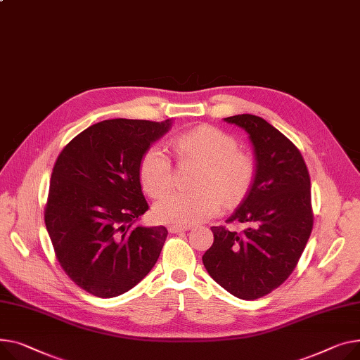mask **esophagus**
<instances>
[{
	"label": "esophagus",
	"mask_w": 360,
	"mask_h": 360,
	"mask_svg": "<svg viewBox=\"0 0 360 360\" xmlns=\"http://www.w3.org/2000/svg\"><path fill=\"white\" fill-rule=\"evenodd\" d=\"M186 230H189V226H178V224L169 226L171 233H181V231H186Z\"/></svg>",
	"instance_id": "esophagus-1"
}]
</instances>
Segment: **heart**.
I'll list each match as a JSON object with an SVG mask.
<instances>
[{"label": "heart", "instance_id": "obj_1", "mask_svg": "<svg viewBox=\"0 0 360 360\" xmlns=\"http://www.w3.org/2000/svg\"><path fill=\"white\" fill-rule=\"evenodd\" d=\"M171 146L179 160L201 162L194 178V191L171 193L155 205V217L162 223L189 226L217 214L221 198L226 204L240 201L256 176V163L237 150V140L212 126H198L176 134ZM139 179L153 198L172 185V165L165 150L150 146L139 162Z\"/></svg>", "mask_w": 360, "mask_h": 360}]
</instances>
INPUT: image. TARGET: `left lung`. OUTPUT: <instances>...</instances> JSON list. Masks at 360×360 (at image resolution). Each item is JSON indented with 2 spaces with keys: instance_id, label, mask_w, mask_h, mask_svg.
Masks as SVG:
<instances>
[{
  "instance_id": "8db88e82",
  "label": "left lung",
  "mask_w": 360,
  "mask_h": 360,
  "mask_svg": "<svg viewBox=\"0 0 360 360\" xmlns=\"http://www.w3.org/2000/svg\"><path fill=\"white\" fill-rule=\"evenodd\" d=\"M224 122L249 134L256 176L227 220L248 229L237 233L223 226L211 227L214 242L202 263L226 291L252 301L278 288L297 266L314 223L311 182L301 152L266 120L238 114Z\"/></svg>"
}]
</instances>
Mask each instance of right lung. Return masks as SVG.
I'll return each mask as SVG.
<instances>
[{
  "mask_svg": "<svg viewBox=\"0 0 360 360\" xmlns=\"http://www.w3.org/2000/svg\"><path fill=\"white\" fill-rule=\"evenodd\" d=\"M171 124L104 120L72 139L56 159L46 229L62 269L95 297L127 292L160 255L167 230L133 224L149 210L139 179L140 158Z\"/></svg>",
  "mask_w": 360,
  "mask_h": 360,
  "instance_id": "1",
  "label": "right lung"
}]
</instances>
